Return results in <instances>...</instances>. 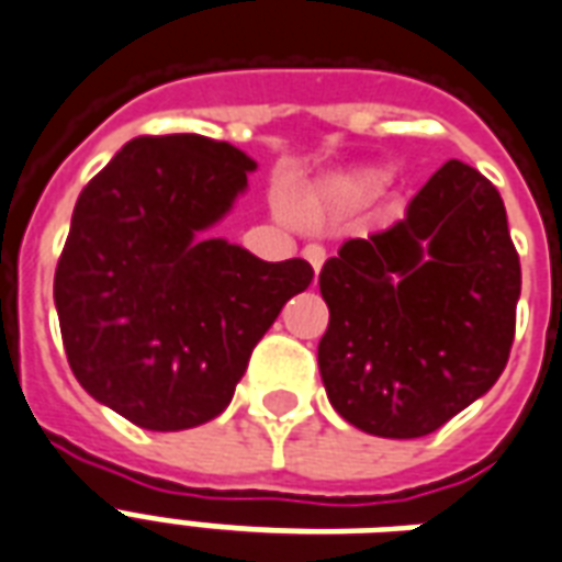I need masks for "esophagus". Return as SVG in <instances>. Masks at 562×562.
<instances>
[{"instance_id":"34e87169","label":"esophagus","mask_w":562,"mask_h":562,"mask_svg":"<svg viewBox=\"0 0 562 562\" xmlns=\"http://www.w3.org/2000/svg\"><path fill=\"white\" fill-rule=\"evenodd\" d=\"M303 259L310 261L315 273H318V270H322V265H324V249L318 247V244H310V247H303Z\"/></svg>"}]
</instances>
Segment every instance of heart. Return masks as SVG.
I'll return each mask as SVG.
<instances>
[{"label": "heart", "mask_w": 562, "mask_h": 562, "mask_svg": "<svg viewBox=\"0 0 562 562\" xmlns=\"http://www.w3.org/2000/svg\"><path fill=\"white\" fill-rule=\"evenodd\" d=\"M378 176L372 172H363V176H345L339 181H334L330 187H324L322 193H313V196H303L297 205L306 217H322L324 211H339V207H357L363 205L366 199L375 193Z\"/></svg>", "instance_id": "obj_1"}]
</instances>
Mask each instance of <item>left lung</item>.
I'll use <instances>...</instances> for the list:
<instances>
[{
    "instance_id": "8db88e82",
    "label": "left lung",
    "mask_w": 562,
    "mask_h": 562,
    "mask_svg": "<svg viewBox=\"0 0 562 562\" xmlns=\"http://www.w3.org/2000/svg\"><path fill=\"white\" fill-rule=\"evenodd\" d=\"M318 285L324 390L360 431L431 435L509 360L521 261L497 187L461 160L440 166L396 226L345 240Z\"/></svg>"
}]
</instances>
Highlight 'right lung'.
I'll return each instance as SVG.
<instances>
[{
	"mask_svg": "<svg viewBox=\"0 0 562 562\" xmlns=\"http://www.w3.org/2000/svg\"><path fill=\"white\" fill-rule=\"evenodd\" d=\"M256 160L199 133L136 136L82 187L56 265L61 342L82 390L139 429L220 417L303 259L261 261L207 228Z\"/></svg>",
	"mask_w": 562,
	"mask_h": 562,
	"instance_id": "obj_1",
	"label": "right lung"
}]
</instances>
